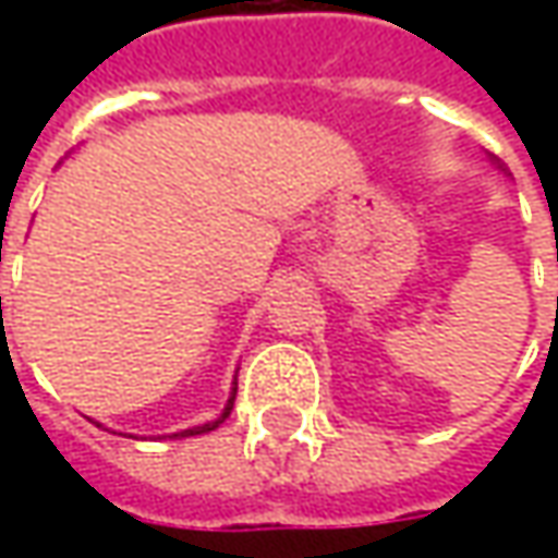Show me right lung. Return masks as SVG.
<instances>
[{
	"mask_svg": "<svg viewBox=\"0 0 558 558\" xmlns=\"http://www.w3.org/2000/svg\"><path fill=\"white\" fill-rule=\"evenodd\" d=\"M235 391V388H232ZM232 403H235V395L229 397V403H226L223 416L214 418V422H204V425H195V428H185V432H177V435H170V438H192V435H204V432H214V428H220L226 418H229V413H232Z\"/></svg>",
	"mask_w": 558,
	"mask_h": 558,
	"instance_id": "add662e5",
	"label": "right lung"
}]
</instances>
